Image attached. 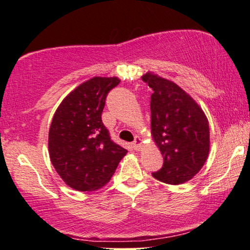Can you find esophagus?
Wrapping results in <instances>:
<instances>
[{"instance_id": "esophagus-1", "label": "esophagus", "mask_w": 250, "mask_h": 250, "mask_svg": "<svg viewBox=\"0 0 250 250\" xmlns=\"http://www.w3.org/2000/svg\"><path fill=\"white\" fill-rule=\"evenodd\" d=\"M142 144H143V140L139 138V137H136L135 140H133V143L131 144L132 145V148L135 150H139L140 147H142Z\"/></svg>"}]
</instances>
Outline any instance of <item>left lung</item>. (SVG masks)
Masks as SVG:
<instances>
[{"label":"left lung","instance_id":"obj_1","mask_svg":"<svg viewBox=\"0 0 250 250\" xmlns=\"http://www.w3.org/2000/svg\"><path fill=\"white\" fill-rule=\"evenodd\" d=\"M142 79L150 96L152 135L163 155V167L153 177L167 185L190 180L209 152V126L198 104L177 83L147 72Z\"/></svg>","mask_w":250,"mask_h":250}]
</instances>
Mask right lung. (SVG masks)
Masks as SVG:
<instances>
[{
    "mask_svg": "<svg viewBox=\"0 0 250 250\" xmlns=\"http://www.w3.org/2000/svg\"><path fill=\"white\" fill-rule=\"evenodd\" d=\"M117 77H94L72 90L55 111L48 132L51 162L69 187L97 190L111 180L125 148L111 139L102 121L108 91Z\"/></svg>",
    "mask_w": 250,
    "mask_h": 250,
    "instance_id": "right-lung-1",
    "label": "right lung"
}]
</instances>
